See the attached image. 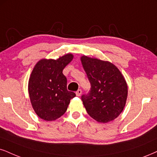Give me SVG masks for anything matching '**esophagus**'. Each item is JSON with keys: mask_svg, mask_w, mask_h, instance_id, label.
<instances>
[{"mask_svg": "<svg viewBox=\"0 0 157 157\" xmlns=\"http://www.w3.org/2000/svg\"><path fill=\"white\" fill-rule=\"evenodd\" d=\"M82 90H78L76 92H75V94H76V96H80L81 94H82Z\"/></svg>", "mask_w": 157, "mask_h": 157, "instance_id": "obj_1", "label": "esophagus"}]
</instances>
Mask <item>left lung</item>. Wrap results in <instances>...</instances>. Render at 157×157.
<instances>
[{"label":"left lung","mask_w":157,"mask_h":157,"mask_svg":"<svg viewBox=\"0 0 157 157\" xmlns=\"http://www.w3.org/2000/svg\"><path fill=\"white\" fill-rule=\"evenodd\" d=\"M83 67L91 84V90L82 99L89 115L100 123L113 121L122 112L128 89L119 68L111 62L83 55Z\"/></svg>","instance_id":"left-lung-1"}]
</instances>
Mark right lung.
<instances>
[{
    "label": "right lung",
    "mask_w": 157,
    "mask_h": 157,
    "mask_svg": "<svg viewBox=\"0 0 157 157\" xmlns=\"http://www.w3.org/2000/svg\"><path fill=\"white\" fill-rule=\"evenodd\" d=\"M73 59L71 53L57 59H40L35 65L29 78L30 102L38 117L54 121L65 113L70 101L75 97L67 90V78L63 71Z\"/></svg>",
    "instance_id": "obj_1"
}]
</instances>
